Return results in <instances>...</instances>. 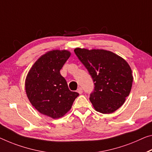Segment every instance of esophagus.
I'll return each mask as SVG.
<instances>
[{
  "label": "esophagus",
  "mask_w": 152,
  "mask_h": 152,
  "mask_svg": "<svg viewBox=\"0 0 152 152\" xmlns=\"http://www.w3.org/2000/svg\"><path fill=\"white\" fill-rule=\"evenodd\" d=\"M77 92L79 93V94H82L83 93V90H82V88H79L78 89H77Z\"/></svg>",
  "instance_id": "1"
}]
</instances>
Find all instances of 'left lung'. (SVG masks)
Returning <instances> with one entry per match:
<instances>
[{"label": "left lung", "instance_id": "1", "mask_svg": "<svg viewBox=\"0 0 152 152\" xmlns=\"http://www.w3.org/2000/svg\"><path fill=\"white\" fill-rule=\"evenodd\" d=\"M74 52L94 82L90 100L96 111L111 113L124 103L132 88V70L126 60L105 50L77 48Z\"/></svg>", "mask_w": 152, "mask_h": 152}]
</instances>
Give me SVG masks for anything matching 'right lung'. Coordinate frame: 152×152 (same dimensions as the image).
<instances>
[{
	"mask_svg": "<svg viewBox=\"0 0 152 152\" xmlns=\"http://www.w3.org/2000/svg\"><path fill=\"white\" fill-rule=\"evenodd\" d=\"M71 54L66 50L46 52L34 63L25 80L26 92L32 105L53 119L64 116L79 96L69 89L60 73Z\"/></svg>",
	"mask_w": 152,
	"mask_h": 152,
	"instance_id": "add662e5",
	"label": "right lung"
}]
</instances>
